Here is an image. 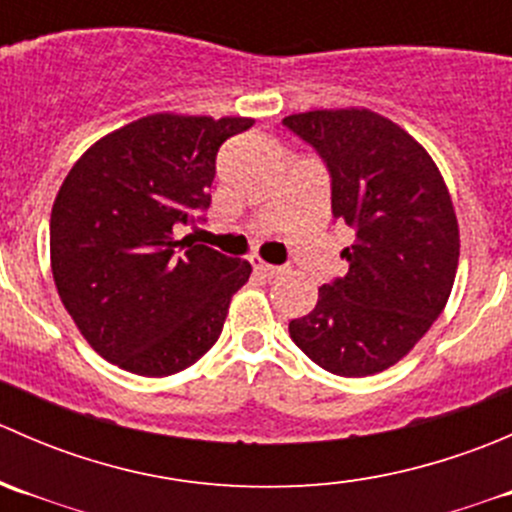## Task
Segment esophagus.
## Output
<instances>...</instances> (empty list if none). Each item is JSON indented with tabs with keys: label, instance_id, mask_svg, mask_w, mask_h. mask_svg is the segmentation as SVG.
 I'll return each mask as SVG.
<instances>
[{
	"label": "esophagus",
	"instance_id": "obj_1",
	"mask_svg": "<svg viewBox=\"0 0 512 512\" xmlns=\"http://www.w3.org/2000/svg\"><path fill=\"white\" fill-rule=\"evenodd\" d=\"M250 265H252V270L257 272V275L267 277V280H272V277H277V275H280V272H285V267L270 265V262L260 260V257H257V255L250 257Z\"/></svg>",
	"mask_w": 512,
	"mask_h": 512
}]
</instances>
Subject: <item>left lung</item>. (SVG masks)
I'll list each match as a JSON object with an SVG mask.
<instances>
[{
  "label": "left lung",
  "instance_id": "1",
  "mask_svg": "<svg viewBox=\"0 0 512 512\" xmlns=\"http://www.w3.org/2000/svg\"><path fill=\"white\" fill-rule=\"evenodd\" d=\"M332 175V215L354 230L349 272L319 287L289 337L337 376L389 369L416 347L451 297L461 255L441 170L414 136L369 108L287 116Z\"/></svg>",
  "mask_w": 512,
  "mask_h": 512
}]
</instances>
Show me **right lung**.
<instances>
[{"label":"right lung","instance_id":"obj_1","mask_svg":"<svg viewBox=\"0 0 512 512\" xmlns=\"http://www.w3.org/2000/svg\"><path fill=\"white\" fill-rule=\"evenodd\" d=\"M252 118L153 113L96 141L51 208V272L106 361L138 376L188 369L215 342L250 262L175 237L210 205L215 158Z\"/></svg>","mask_w":512,"mask_h":512}]
</instances>
